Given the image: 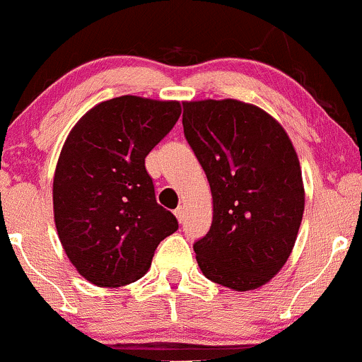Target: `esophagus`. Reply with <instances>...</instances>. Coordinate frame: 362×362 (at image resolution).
I'll list each match as a JSON object with an SVG mask.
<instances>
[{
	"label": "esophagus",
	"mask_w": 362,
	"mask_h": 362,
	"mask_svg": "<svg viewBox=\"0 0 362 362\" xmlns=\"http://www.w3.org/2000/svg\"><path fill=\"white\" fill-rule=\"evenodd\" d=\"M184 214H185V211H184V208H182V206H178V208L175 209V216L178 218V221H184Z\"/></svg>",
	"instance_id": "esophagus-1"
}]
</instances>
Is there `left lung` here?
<instances>
[{
  "instance_id": "8db88e82",
  "label": "left lung",
  "mask_w": 362,
  "mask_h": 362,
  "mask_svg": "<svg viewBox=\"0 0 362 362\" xmlns=\"http://www.w3.org/2000/svg\"><path fill=\"white\" fill-rule=\"evenodd\" d=\"M184 134L208 177L213 223L194 242L206 278L245 292L287 263L304 213L299 158L284 127L237 99L184 103Z\"/></svg>"
}]
</instances>
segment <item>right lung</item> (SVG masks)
<instances>
[{
  "label": "right lung",
  "mask_w": 362,
  "mask_h": 362,
  "mask_svg": "<svg viewBox=\"0 0 362 362\" xmlns=\"http://www.w3.org/2000/svg\"><path fill=\"white\" fill-rule=\"evenodd\" d=\"M182 113L178 101L120 96L99 103L71 129L58 158L53 209L71 264L98 287L146 275L178 221L156 202L146 156Z\"/></svg>",
  "instance_id": "obj_1"
}]
</instances>
